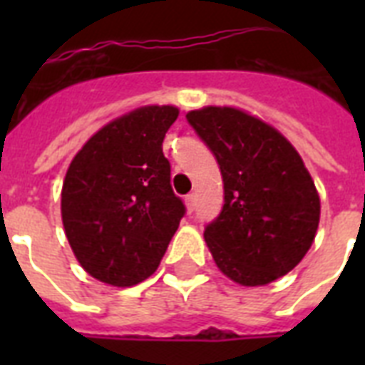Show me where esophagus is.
I'll return each mask as SVG.
<instances>
[{
  "label": "esophagus",
  "mask_w": 365,
  "mask_h": 365,
  "mask_svg": "<svg viewBox=\"0 0 365 365\" xmlns=\"http://www.w3.org/2000/svg\"><path fill=\"white\" fill-rule=\"evenodd\" d=\"M195 205H197V195H187L185 197V206H187V212H193L195 210Z\"/></svg>",
  "instance_id": "1"
}]
</instances>
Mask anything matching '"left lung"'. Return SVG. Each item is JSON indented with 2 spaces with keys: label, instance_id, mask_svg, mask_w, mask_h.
<instances>
[{
  "label": "left lung",
  "instance_id": "1",
  "mask_svg": "<svg viewBox=\"0 0 365 365\" xmlns=\"http://www.w3.org/2000/svg\"><path fill=\"white\" fill-rule=\"evenodd\" d=\"M185 117L222 170V212L205 229L220 271L242 286L288 274L320 222V199L299 153L277 128L235 108L208 106Z\"/></svg>",
  "mask_w": 365,
  "mask_h": 365
}]
</instances>
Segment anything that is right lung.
<instances>
[{
  "instance_id": "1",
  "label": "right lung",
  "mask_w": 365,
  "mask_h": 365,
  "mask_svg": "<svg viewBox=\"0 0 365 365\" xmlns=\"http://www.w3.org/2000/svg\"><path fill=\"white\" fill-rule=\"evenodd\" d=\"M178 113L174 106H145L108 123L66 172V237L100 282L126 288L151 277L185 214L163 153Z\"/></svg>"
}]
</instances>
